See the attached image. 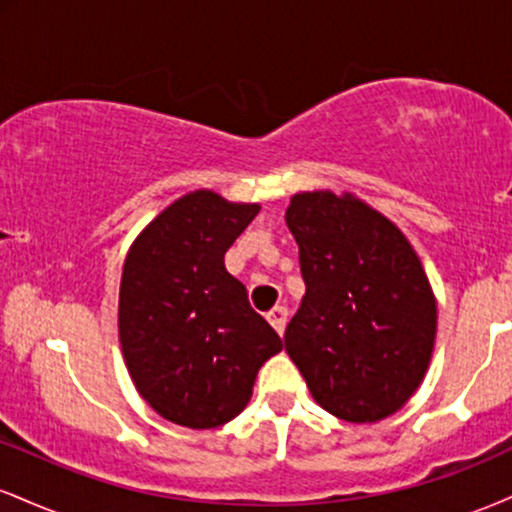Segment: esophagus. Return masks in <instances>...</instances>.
<instances>
[{
    "label": "esophagus",
    "mask_w": 512,
    "mask_h": 512,
    "mask_svg": "<svg viewBox=\"0 0 512 512\" xmlns=\"http://www.w3.org/2000/svg\"><path fill=\"white\" fill-rule=\"evenodd\" d=\"M267 320H269V325H272L276 332L284 334L286 322H289V310H286L284 305H274V308L267 313Z\"/></svg>",
    "instance_id": "esophagus-1"
}]
</instances>
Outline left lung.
Masks as SVG:
<instances>
[{"label":"left lung","instance_id":"left-lung-1","mask_svg":"<svg viewBox=\"0 0 512 512\" xmlns=\"http://www.w3.org/2000/svg\"><path fill=\"white\" fill-rule=\"evenodd\" d=\"M286 226L305 281L284 334L291 361L337 419H387L419 390L436 344V296L419 255L349 192H298Z\"/></svg>","mask_w":512,"mask_h":512}]
</instances>
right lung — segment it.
<instances>
[{"instance_id":"1","label":"right lung","mask_w":512,"mask_h":512,"mask_svg":"<svg viewBox=\"0 0 512 512\" xmlns=\"http://www.w3.org/2000/svg\"><path fill=\"white\" fill-rule=\"evenodd\" d=\"M257 211L260 204L211 190L190 192L127 252L117 308L122 356L139 395L173 424L202 431L236 419L257 370L284 346L223 264Z\"/></svg>"}]
</instances>
